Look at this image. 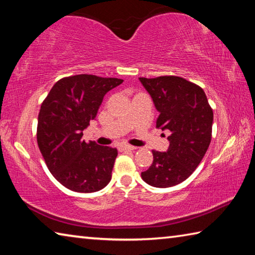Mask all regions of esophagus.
<instances>
[{
  "label": "esophagus",
  "mask_w": 255,
  "mask_h": 255,
  "mask_svg": "<svg viewBox=\"0 0 255 255\" xmlns=\"http://www.w3.org/2000/svg\"><path fill=\"white\" fill-rule=\"evenodd\" d=\"M137 147H135V146H131V145H122L119 146V150L120 152H127V150H133L136 149Z\"/></svg>",
  "instance_id": "esophagus-1"
}]
</instances>
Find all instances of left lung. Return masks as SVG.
<instances>
[{
	"instance_id": "1",
	"label": "left lung",
	"mask_w": 255,
	"mask_h": 255,
	"mask_svg": "<svg viewBox=\"0 0 255 255\" xmlns=\"http://www.w3.org/2000/svg\"><path fill=\"white\" fill-rule=\"evenodd\" d=\"M159 112L156 127L171 135L169 149H153V163L141 179L156 188L183 182L204 158L211 140L214 114L199 85L180 76L139 77Z\"/></svg>"
}]
</instances>
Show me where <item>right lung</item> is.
Masks as SVG:
<instances>
[{
	"instance_id": "right-lung-1",
	"label": "right lung",
	"mask_w": 255,
	"mask_h": 255,
	"mask_svg": "<svg viewBox=\"0 0 255 255\" xmlns=\"http://www.w3.org/2000/svg\"><path fill=\"white\" fill-rule=\"evenodd\" d=\"M123 82L90 74L63 77L41 103L38 147L50 173L72 191L94 192L110 182L117 149L85 143L82 136L105 94Z\"/></svg>"
}]
</instances>
